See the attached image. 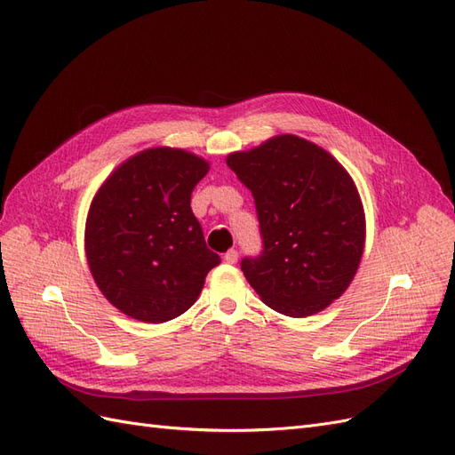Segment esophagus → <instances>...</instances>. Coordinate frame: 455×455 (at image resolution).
Listing matches in <instances>:
<instances>
[{
	"instance_id": "34e87169",
	"label": "esophagus",
	"mask_w": 455,
	"mask_h": 455,
	"mask_svg": "<svg viewBox=\"0 0 455 455\" xmlns=\"http://www.w3.org/2000/svg\"><path fill=\"white\" fill-rule=\"evenodd\" d=\"M237 259H239V252H237L235 249H231V251H228V252L224 254V261H226V264H237Z\"/></svg>"
}]
</instances>
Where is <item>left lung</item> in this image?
Instances as JSON below:
<instances>
[{
  "mask_svg": "<svg viewBox=\"0 0 455 455\" xmlns=\"http://www.w3.org/2000/svg\"><path fill=\"white\" fill-rule=\"evenodd\" d=\"M251 189L261 252L241 269L266 306L288 316L319 313L353 281L364 249V211L351 176L294 134L228 157Z\"/></svg>",
  "mask_w": 455,
  "mask_h": 455,
  "instance_id": "1",
  "label": "left lung"
}]
</instances>
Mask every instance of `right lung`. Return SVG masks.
<instances>
[{
	"label": "right lung",
	"instance_id": "1",
	"mask_svg": "<svg viewBox=\"0 0 455 455\" xmlns=\"http://www.w3.org/2000/svg\"><path fill=\"white\" fill-rule=\"evenodd\" d=\"M209 163L184 149L131 157L94 196L85 251L102 294L125 315L164 323L196 304L220 256L191 212V191Z\"/></svg>",
	"mask_w": 455,
	"mask_h": 455
}]
</instances>
